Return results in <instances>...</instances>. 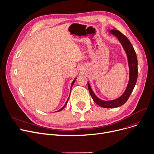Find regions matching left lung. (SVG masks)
<instances>
[{
	"mask_svg": "<svg viewBox=\"0 0 154 154\" xmlns=\"http://www.w3.org/2000/svg\"><path fill=\"white\" fill-rule=\"evenodd\" d=\"M109 32L115 35L120 42L127 56L129 66V81L127 88L121 97L113 100L104 101L98 98L93 93L90 83L88 82V86L93 101L99 106L103 108H116L123 105L128 100L136 85L138 76L137 57L133 46L125 35L116 29H111Z\"/></svg>",
	"mask_w": 154,
	"mask_h": 154,
	"instance_id": "left-lung-1",
	"label": "left lung"
}]
</instances>
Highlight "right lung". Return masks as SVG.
Segmentation results:
<instances>
[{"label": "right lung", "instance_id": "1", "mask_svg": "<svg viewBox=\"0 0 154 154\" xmlns=\"http://www.w3.org/2000/svg\"><path fill=\"white\" fill-rule=\"evenodd\" d=\"M76 79V78H75V79ZM75 79H74V81H73V82H72V83H71V88H72V86L73 84H74V83H75ZM69 97H68V100H67L66 102V103L64 104V106H63L60 109H59V110H57V112H60V111H61V110H62V109H63L66 106V105H67V103H68V100H69Z\"/></svg>", "mask_w": 154, "mask_h": 154}]
</instances>
